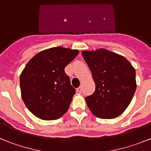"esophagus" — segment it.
Returning <instances> with one entry per match:
<instances>
[{"instance_id": "34e87169", "label": "esophagus", "mask_w": 151, "mask_h": 151, "mask_svg": "<svg viewBox=\"0 0 151 151\" xmlns=\"http://www.w3.org/2000/svg\"><path fill=\"white\" fill-rule=\"evenodd\" d=\"M77 92H78V93H82V88H77Z\"/></svg>"}]
</instances>
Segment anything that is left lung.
Returning a JSON list of instances; mask_svg holds the SVG:
<instances>
[{"mask_svg":"<svg viewBox=\"0 0 151 151\" xmlns=\"http://www.w3.org/2000/svg\"><path fill=\"white\" fill-rule=\"evenodd\" d=\"M82 54L95 82L94 94L85 97L89 110L101 119L119 116L135 92V69L123 56L106 49L83 50Z\"/></svg>","mask_w":151,"mask_h":151,"instance_id":"obj_1","label":"left lung"}]
</instances>
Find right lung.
I'll return each instance as SVG.
<instances>
[{
	"instance_id": "add662e5",
	"label": "right lung",
	"mask_w": 151,
	"mask_h": 151,
	"mask_svg": "<svg viewBox=\"0 0 151 151\" xmlns=\"http://www.w3.org/2000/svg\"><path fill=\"white\" fill-rule=\"evenodd\" d=\"M78 53L56 47L39 52L26 64L19 78L21 96L35 116L54 120L67 112L76 90L64 69Z\"/></svg>"
}]
</instances>
